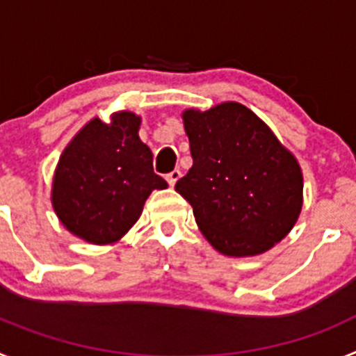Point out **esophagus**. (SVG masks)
<instances>
[{
  "label": "esophagus",
  "instance_id": "esophagus-1",
  "mask_svg": "<svg viewBox=\"0 0 356 356\" xmlns=\"http://www.w3.org/2000/svg\"><path fill=\"white\" fill-rule=\"evenodd\" d=\"M180 176H181L180 169H175V171H171L168 176H165V180H168V184L172 187V185H175L176 181L180 180Z\"/></svg>",
  "mask_w": 356,
  "mask_h": 356
}]
</instances>
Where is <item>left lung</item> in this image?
<instances>
[{
	"instance_id": "left-lung-1",
	"label": "left lung",
	"mask_w": 356,
	"mask_h": 356,
	"mask_svg": "<svg viewBox=\"0 0 356 356\" xmlns=\"http://www.w3.org/2000/svg\"><path fill=\"white\" fill-rule=\"evenodd\" d=\"M193 168L176 181L207 241L228 257L271 250L292 229L303 176L267 124L241 103L185 110Z\"/></svg>"
}]
</instances>
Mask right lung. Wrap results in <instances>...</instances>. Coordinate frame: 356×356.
<instances>
[{"mask_svg": "<svg viewBox=\"0 0 356 356\" xmlns=\"http://www.w3.org/2000/svg\"><path fill=\"white\" fill-rule=\"evenodd\" d=\"M139 124L131 112L115 114L110 124L92 119L62 153L53 209L76 237L92 244L118 241L139 219L151 191L168 187L153 171Z\"/></svg>", "mask_w": 356, "mask_h": 356, "instance_id": "add662e5", "label": "right lung"}]
</instances>
